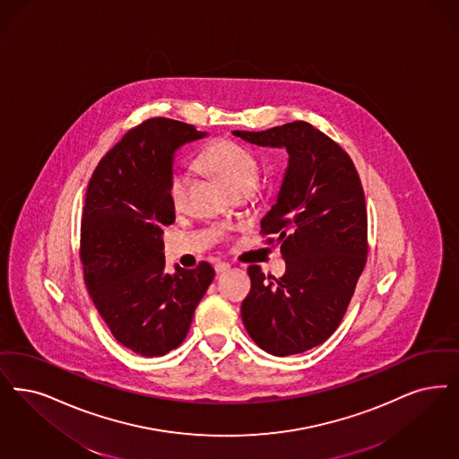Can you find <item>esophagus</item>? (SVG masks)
<instances>
[{
	"instance_id": "1",
	"label": "esophagus",
	"mask_w": 459,
	"mask_h": 459,
	"mask_svg": "<svg viewBox=\"0 0 459 459\" xmlns=\"http://www.w3.org/2000/svg\"><path fill=\"white\" fill-rule=\"evenodd\" d=\"M230 270V264L229 263H217L215 264V272L217 273H225V272H229Z\"/></svg>"
}]
</instances>
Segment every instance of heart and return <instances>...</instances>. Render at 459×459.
Here are the masks:
<instances>
[{"label":"heart","mask_w":459,"mask_h":459,"mask_svg":"<svg viewBox=\"0 0 459 459\" xmlns=\"http://www.w3.org/2000/svg\"><path fill=\"white\" fill-rule=\"evenodd\" d=\"M198 165L221 179L236 195H251L259 179V160L249 148L232 140H217L203 148ZM189 176L174 170L167 183V196L176 212H183L189 203Z\"/></svg>","instance_id":"b5f03b06"}]
</instances>
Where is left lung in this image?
Listing matches in <instances>:
<instances>
[{
	"label": "left lung",
	"instance_id": "obj_1",
	"mask_svg": "<svg viewBox=\"0 0 459 459\" xmlns=\"http://www.w3.org/2000/svg\"><path fill=\"white\" fill-rule=\"evenodd\" d=\"M290 159L278 200L261 221L287 270L251 264L242 323L259 349L287 357L325 343L340 326L367 263L366 196L349 153L321 129L294 121L266 131H234Z\"/></svg>",
	"mask_w": 459,
	"mask_h": 459
}]
</instances>
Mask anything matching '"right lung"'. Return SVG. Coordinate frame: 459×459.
Segmentation results:
<instances>
[{
    "instance_id": "add662e5",
    "label": "right lung",
    "mask_w": 459,
    "mask_h": 459,
    "mask_svg": "<svg viewBox=\"0 0 459 459\" xmlns=\"http://www.w3.org/2000/svg\"><path fill=\"white\" fill-rule=\"evenodd\" d=\"M193 125L150 117L110 148L87 187L80 261L93 304L112 336L143 357H160L186 338L215 270L165 272L164 227L176 212L167 196L174 152L203 138Z\"/></svg>"
}]
</instances>
